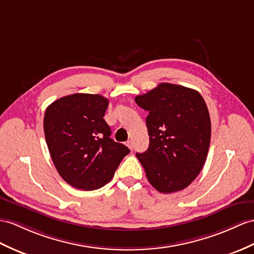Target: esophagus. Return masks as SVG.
Wrapping results in <instances>:
<instances>
[{"label": "esophagus", "instance_id": "34e87169", "mask_svg": "<svg viewBox=\"0 0 254 254\" xmlns=\"http://www.w3.org/2000/svg\"><path fill=\"white\" fill-rule=\"evenodd\" d=\"M126 145L130 148V150H132V147H133V142H132V140H129V141H127L126 142Z\"/></svg>", "mask_w": 254, "mask_h": 254}]
</instances>
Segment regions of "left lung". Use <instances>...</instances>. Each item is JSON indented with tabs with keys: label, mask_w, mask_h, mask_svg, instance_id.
<instances>
[{
	"label": "left lung",
	"mask_w": 254,
	"mask_h": 254,
	"mask_svg": "<svg viewBox=\"0 0 254 254\" xmlns=\"http://www.w3.org/2000/svg\"><path fill=\"white\" fill-rule=\"evenodd\" d=\"M135 103L148 112L150 145L137 153L148 182L160 193L182 190L199 175L211 138V122L197 90L162 83Z\"/></svg>",
	"instance_id": "obj_1"
}]
</instances>
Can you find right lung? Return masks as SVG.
Instances as JSON below:
<instances>
[{
	"instance_id": "1",
	"label": "right lung",
	"mask_w": 254,
	"mask_h": 254,
	"mask_svg": "<svg viewBox=\"0 0 254 254\" xmlns=\"http://www.w3.org/2000/svg\"><path fill=\"white\" fill-rule=\"evenodd\" d=\"M108 106V99L100 95L73 94L54 101L45 111L51 157L60 177L73 188H102L130 152L110 138L111 128L103 119Z\"/></svg>"
}]
</instances>
